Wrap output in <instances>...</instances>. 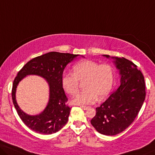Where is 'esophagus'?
Masks as SVG:
<instances>
[{
    "label": "esophagus",
    "instance_id": "esophagus-1",
    "mask_svg": "<svg viewBox=\"0 0 155 155\" xmlns=\"http://www.w3.org/2000/svg\"><path fill=\"white\" fill-rule=\"evenodd\" d=\"M81 108H83V109H84V110H87V108H88L89 107H85V106H81L80 107Z\"/></svg>",
    "mask_w": 155,
    "mask_h": 155
}]
</instances>
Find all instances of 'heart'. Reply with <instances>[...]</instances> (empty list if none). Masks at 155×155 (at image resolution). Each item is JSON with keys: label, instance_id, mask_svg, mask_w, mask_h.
<instances>
[{"label": "heart", "instance_id": "heart-1", "mask_svg": "<svg viewBox=\"0 0 155 155\" xmlns=\"http://www.w3.org/2000/svg\"><path fill=\"white\" fill-rule=\"evenodd\" d=\"M74 74H65L62 78L64 91L74 95L84 83L85 91L72 100L75 104L84 105L94 103L97 97L103 100L110 93L114 83L115 72L110 64H100L92 61H84L73 67Z\"/></svg>", "mask_w": 155, "mask_h": 155}]
</instances>
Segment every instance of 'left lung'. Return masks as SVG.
I'll return each instance as SVG.
<instances>
[{"label":"left lung","instance_id":"8db88e82","mask_svg":"<svg viewBox=\"0 0 155 155\" xmlns=\"http://www.w3.org/2000/svg\"><path fill=\"white\" fill-rule=\"evenodd\" d=\"M112 58L120 75V85L100 107L91 122L101 134L114 136L126 129L134 120L145 98V85L141 71L124 58Z\"/></svg>","mask_w":155,"mask_h":155}]
</instances>
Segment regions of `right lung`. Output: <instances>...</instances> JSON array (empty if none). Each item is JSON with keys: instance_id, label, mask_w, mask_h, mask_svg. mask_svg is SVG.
<instances>
[{"instance_id": "1", "label": "right lung", "mask_w": 155, "mask_h": 155, "mask_svg": "<svg viewBox=\"0 0 155 155\" xmlns=\"http://www.w3.org/2000/svg\"><path fill=\"white\" fill-rule=\"evenodd\" d=\"M79 55L48 52L34 58L18 71L14 80L12 91L13 104L17 114L27 127L41 134L58 131L68 121L71 108L67 104L68 97L62 85L63 71L69 63ZM28 75H37L45 78L50 86V100L40 114L31 116L20 109L15 100V91L21 80Z\"/></svg>"}]
</instances>
